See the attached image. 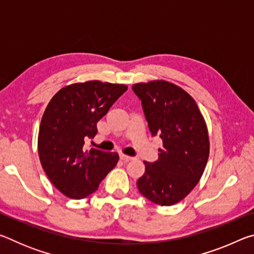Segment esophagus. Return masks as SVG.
<instances>
[{
    "mask_svg": "<svg viewBox=\"0 0 254 254\" xmlns=\"http://www.w3.org/2000/svg\"><path fill=\"white\" fill-rule=\"evenodd\" d=\"M120 159H121V160H123L124 162H128V161H132L134 158L126 156V154H120Z\"/></svg>",
    "mask_w": 254,
    "mask_h": 254,
    "instance_id": "34e87169",
    "label": "esophagus"
}]
</instances>
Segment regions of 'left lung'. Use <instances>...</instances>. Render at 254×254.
<instances>
[{
  "label": "left lung",
  "instance_id": "obj_1",
  "mask_svg": "<svg viewBox=\"0 0 254 254\" xmlns=\"http://www.w3.org/2000/svg\"><path fill=\"white\" fill-rule=\"evenodd\" d=\"M140 98L152 135H160L156 162L144 161L136 182L145 198L161 206L183 200L203 176L209 156V136L196 102L178 85L151 80L132 86Z\"/></svg>",
  "mask_w": 254,
  "mask_h": 254
}]
</instances>
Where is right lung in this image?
I'll use <instances>...</instances> for the list:
<instances>
[{
  "label": "right lung",
  "instance_id": "1",
  "mask_svg": "<svg viewBox=\"0 0 254 254\" xmlns=\"http://www.w3.org/2000/svg\"><path fill=\"white\" fill-rule=\"evenodd\" d=\"M127 89V85L88 80L65 86L55 94L42 115L38 153L46 175L69 198L81 199L117 166L119 154L86 150L96 124Z\"/></svg>",
  "mask_w": 254,
  "mask_h": 254
}]
</instances>
